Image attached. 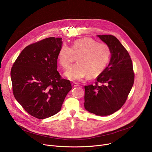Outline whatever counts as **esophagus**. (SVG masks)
<instances>
[{"label":"esophagus","instance_id":"esophagus-1","mask_svg":"<svg viewBox=\"0 0 152 152\" xmlns=\"http://www.w3.org/2000/svg\"><path fill=\"white\" fill-rule=\"evenodd\" d=\"M72 87H77V86H79V84L77 83H72Z\"/></svg>","mask_w":152,"mask_h":152}]
</instances>
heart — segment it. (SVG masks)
I'll list each match as a JSON object with an SVG mask.
<instances>
[{
  "mask_svg": "<svg viewBox=\"0 0 152 152\" xmlns=\"http://www.w3.org/2000/svg\"><path fill=\"white\" fill-rule=\"evenodd\" d=\"M111 50L105 43H99L91 38L75 40L71 47L63 44L58 53V60L64 69H67L77 56V61L66 72L71 80H80L88 75L94 78L100 75L110 60Z\"/></svg>",
  "mask_w": 152,
  "mask_h": 152,
  "instance_id": "heart-1",
  "label": "heart"
}]
</instances>
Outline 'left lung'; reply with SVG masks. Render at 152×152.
Here are the masks:
<instances>
[{
  "mask_svg": "<svg viewBox=\"0 0 152 152\" xmlns=\"http://www.w3.org/2000/svg\"><path fill=\"white\" fill-rule=\"evenodd\" d=\"M111 50L108 66L97 77L95 85L85 86V109L97 115H108L124 105L134 83L130 56L120 41L111 34L97 35Z\"/></svg>",
  "mask_w": 152,
  "mask_h": 152,
  "instance_id": "obj_1",
  "label": "left lung"
}]
</instances>
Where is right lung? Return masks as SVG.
Instances as JSON below:
<instances>
[{"instance_id":"right-lung-1","label":"right lung","mask_w":152,"mask_h":152,"mask_svg":"<svg viewBox=\"0 0 152 152\" xmlns=\"http://www.w3.org/2000/svg\"><path fill=\"white\" fill-rule=\"evenodd\" d=\"M62 38L50 37L28 45L11 70L13 95L29 114L43 119L59 112L72 89L57 71Z\"/></svg>"}]
</instances>
